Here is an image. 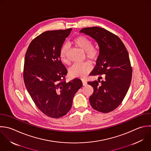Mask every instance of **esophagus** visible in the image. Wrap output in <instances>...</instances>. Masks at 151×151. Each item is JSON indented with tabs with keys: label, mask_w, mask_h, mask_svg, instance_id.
<instances>
[{
	"label": "esophagus",
	"mask_w": 151,
	"mask_h": 151,
	"mask_svg": "<svg viewBox=\"0 0 151 151\" xmlns=\"http://www.w3.org/2000/svg\"><path fill=\"white\" fill-rule=\"evenodd\" d=\"M82 83H83V86H86L87 84V82L86 80H82Z\"/></svg>",
	"instance_id": "34e87169"
}]
</instances>
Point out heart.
<instances>
[{"mask_svg":"<svg viewBox=\"0 0 151 151\" xmlns=\"http://www.w3.org/2000/svg\"><path fill=\"white\" fill-rule=\"evenodd\" d=\"M74 45L84 51L87 57L90 60L96 59L99 55V52L93 48V44L91 40L84 36H79L73 40ZM68 46L64 45L60 51V58L64 64H68V61L67 58ZM91 70V65L88 62L83 63H76L69 69V74L71 76L78 78H84Z\"/></svg>","mask_w":151,"mask_h":151,"instance_id":"obj_1","label":"heart"}]
</instances>
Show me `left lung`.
<instances>
[{
    "instance_id": "8db88e82",
    "label": "left lung",
    "mask_w": 151,
    "mask_h": 151,
    "mask_svg": "<svg viewBox=\"0 0 151 151\" xmlns=\"http://www.w3.org/2000/svg\"><path fill=\"white\" fill-rule=\"evenodd\" d=\"M80 32L93 38L99 47L96 65L91 76L98 81L88 82L94 88L89 100L91 107L102 113L116 109L124 99L130 84L132 70L128 52L121 40L107 30L97 27L83 28ZM104 77V80L100 79Z\"/></svg>"
}]
</instances>
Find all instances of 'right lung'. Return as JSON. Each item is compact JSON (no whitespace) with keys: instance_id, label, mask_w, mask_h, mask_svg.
<instances>
[{"instance_id":"1","label":"right lung","mask_w":151,"mask_h":151,"mask_svg":"<svg viewBox=\"0 0 151 151\" xmlns=\"http://www.w3.org/2000/svg\"><path fill=\"white\" fill-rule=\"evenodd\" d=\"M72 29L48 31L30 43L25 57L24 80L37 107L47 116L59 118L71 109L73 99L82 87L81 80L64 81L67 70L60 51Z\"/></svg>"}]
</instances>
